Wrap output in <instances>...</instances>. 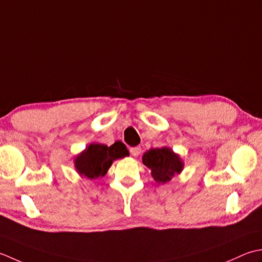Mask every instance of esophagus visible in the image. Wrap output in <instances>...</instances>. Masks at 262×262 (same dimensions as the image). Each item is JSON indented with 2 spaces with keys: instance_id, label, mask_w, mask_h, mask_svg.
<instances>
[{
  "instance_id": "34e87169",
  "label": "esophagus",
  "mask_w": 262,
  "mask_h": 262,
  "mask_svg": "<svg viewBox=\"0 0 262 262\" xmlns=\"http://www.w3.org/2000/svg\"><path fill=\"white\" fill-rule=\"evenodd\" d=\"M141 151H142V150H141L140 147H133V148L130 149V152H131L135 157H138L139 155L141 154Z\"/></svg>"
}]
</instances>
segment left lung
Returning a JSON list of instances; mask_svg holds the SVG:
<instances>
[{
  "instance_id": "1",
  "label": "left lung",
  "mask_w": 262,
  "mask_h": 262,
  "mask_svg": "<svg viewBox=\"0 0 262 262\" xmlns=\"http://www.w3.org/2000/svg\"><path fill=\"white\" fill-rule=\"evenodd\" d=\"M142 163L150 169V174L158 184H165L175 175L181 174L184 163L172 148H152L143 154Z\"/></svg>"
}]
</instances>
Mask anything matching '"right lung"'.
<instances>
[{
  "label": "right lung",
  "instance_id": "right-lung-1",
  "mask_svg": "<svg viewBox=\"0 0 262 262\" xmlns=\"http://www.w3.org/2000/svg\"><path fill=\"white\" fill-rule=\"evenodd\" d=\"M129 156V151L122 142L112 146L103 143H90L74 158V168L81 178L96 180L103 178L114 161Z\"/></svg>",
  "mask_w": 262,
  "mask_h": 262
}]
</instances>
